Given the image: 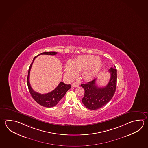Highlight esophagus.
Segmentation results:
<instances>
[{
    "mask_svg": "<svg viewBox=\"0 0 148 148\" xmlns=\"http://www.w3.org/2000/svg\"><path fill=\"white\" fill-rule=\"evenodd\" d=\"M79 84L77 82H74L73 84H72V86L73 87H77V86H79Z\"/></svg>",
    "mask_w": 148,
    "mask_h": 148,
    "instance_id": "esophagus-1",
    "label": "esophagus"
}]
</instances>
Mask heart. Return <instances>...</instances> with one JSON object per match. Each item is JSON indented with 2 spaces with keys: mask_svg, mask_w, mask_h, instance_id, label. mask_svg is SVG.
<instances>
[{
  "mask_svg": "<svg viewBox=\"0 0 148 148\" xmlns=\"http://www.w3.org/2000/svg\"><path fill=\"white\" fill-rule=\"evenodd\" d=\"M101 62L98 57L84 55L77 57L73 62L69 60L65 66V72L69 78L75 77L77 71H81L82 77L86 80L94 78L99 73Z\"/></svg>",
  "mask_w": 148,
  "mask_h": 148,
  "instance_id": "1",
  "label": "heart"
}]
</instances>
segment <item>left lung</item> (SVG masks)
Instances as JSON below:
<instances>
[{"instance_id": "obj_1", "label": "left lung", "mask_w": 148, "mask_h": 148, "mask_svg": "<svg viewBox=\"0 0 148 148\" xmlns=\"http://www.w3.org/2000/svg\"><path fill=\"white\" fill-rule=\"evenodd\" d=\"M114 66L108 70L110 73V80L108 84L104 87H99L96 84V79L81 84V86L84 90V95L82 102L87 108L92 110L99 109L104 106L115 94L117 84V70Z\"/></svg>"}]
</instances>
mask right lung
<instances>
[{
    "label": "right lung",
    "mask_w": 148,
    "mask_h": 148,
    "mask_svg": "<svg viewBox=\"0 0 148 148\" xmlns=\"http://www.w3.org/2000/svg\"><path fill=\"white\" fill-rule=\"evenodd\" d=\"M57 53H58L55 51H45L40 54V55H54ZM38 55H38L37 56L34 57L29 69L27 78V84L28 86V89L33 99H34L38 104L46 108L54 107L55 105H56L57 103L60 101V100L64 97L66 92H67L68 90H69L71 88V86H70V84H66L62 82H60L58 84V86H57L53 91L48 93L40 94L39 93L34 91L30 85V80H29L30 70L34 59Z\"/></svg>",
    "instance_id": "1"
}]
</instances>
